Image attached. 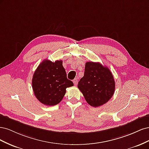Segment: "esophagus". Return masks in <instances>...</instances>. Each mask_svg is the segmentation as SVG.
<instances>
[{
	"label": "esophagus",
	"instance_id": "1",
	"mask_svg": "<svg viewBox=\"0 0 149 149\" xmlns=\"http://www.w3.org/2000/svg\"><path fill=\"white\" fill-rule=\"evenodd\" d=\"M73 82L75 86H76V85L78 84V79H77V78H75V79H73Z\"/></svg>",
	"mask_w": 149,
	"mask_h": 149
}]
</instances>
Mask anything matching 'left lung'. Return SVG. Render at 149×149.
Wrapping results in <instances>:
<instances>
[{"label": "left lung", "instance_id": "1", "mask_svg": "<svg viewBox=\"0 0 149 149\" xmlns=\"http://www.w3.org/2000/svg\"><path fill=\"white\" fill-rule=\"evenodd\" d=\"M78 88L90 106L96 107L104 104L113 96L114 79L110 70L100 63H86L84 76Z\"/></svg>", "mask_w": 149, "mask_h": 149}]
</instances>
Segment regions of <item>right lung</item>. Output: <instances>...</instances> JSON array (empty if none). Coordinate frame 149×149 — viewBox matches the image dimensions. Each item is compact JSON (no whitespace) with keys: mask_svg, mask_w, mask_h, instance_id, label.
Listing matches in <instances>:
<instances>
[{"mask_svg":"<svg viewBox=\"0 0 149 149\" xmlns=\"http://www.w3.org/2000/svg\"><path fill=\"white\" fill-rule=\"evenodd\" d=\"M68 79L62 60L52 62L44 60L35 70L32 88L37 100L47 106H55L63 100L66 89L73 86Z\"/></svg>","mask_w":149,"mask_h":149,"instance_id":"1","label":"right lung"}]
</instances>
